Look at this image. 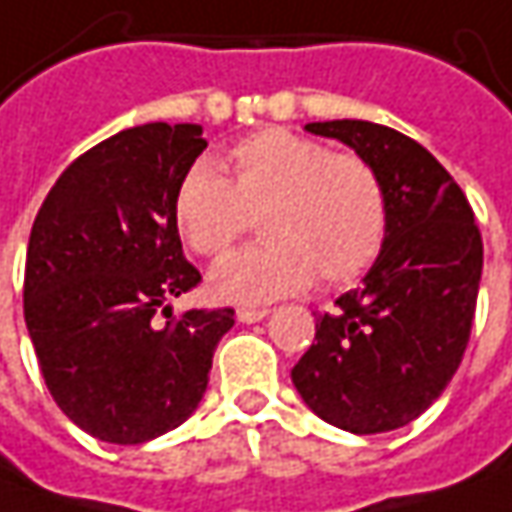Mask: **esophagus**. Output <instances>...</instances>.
<instances>
[{"label": "esophagus", "instance_id": "1", "mask_svg": "<svg viewBox=\"0 0 512 512\" xmlns=\"http://www.w3.org/2000/svg\"><path fill=\"white\" fill-rule=\"evenodd\" d=\"M267 313H270L267 307H239V310H236V319H239L242 325H253V322H262Z\"/></svg>", "mask_w": 512, "mask_h": 512}]
</instances>
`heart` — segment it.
Listing matches in <instances>:
<instances>
[{
	"mask_svg": "<svg viewBox=\"0 0 512 512\" xmlns=\"http://www.w3.org/2000/svg\"><path fill=\"white\" fill-rule=\"evenodd\" d=\"M227 176L199 159L173 193V225L199 256H219L259 213L265 242L225 256L207 276L213 299L265 305L362 276L382 253L387 196L379 173L353 153L287 128H267L233 145Z\"/></svg>",
	"mask_w": 512,
	"mask_h": 512,
	"instance_id": "heart-1",
	"label": "heart"
}]
</instances>
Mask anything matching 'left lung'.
Listing matches in <instances>:
<instances>
[{"label":"left lung","mask_w":512,"mask_h":512,"mask_svg":"<svg viewBox=\"0 0 512 512\" xmlns=\"http://www.w3.org/2000/svg\"><path fill=\"white\" fill-rule=\"evenodd\" d=\"M379 173L387 236L362 285L316 319L290 370L305 404L356 436L419 419L459 370L482 282V236L462 187L399 130L362 119L310 122Z\"/></svg>","instance_id":"left-lung-1"}]
</instances>
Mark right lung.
I'll list each match as a JSON object with an SVG mask.
<instances>
[{"instance_id": "add662e5", "label": "right lung", "mask_w": 512, "mask_h": 512, "mask_svg": "<svg viewBox=\"0 0 512 512\" xmlns=\"http://www.w3.org/2000/svg\"><path fill=\"white\" fill-rule=\"evenodd\" d=\"M207 148L202 125L148 122L82 153L36 213L25 325L53 402L93 439L142 444L185 422L233 310L170 299L199 285L173 225V193Z\"/></svg>"}]
</instances>
